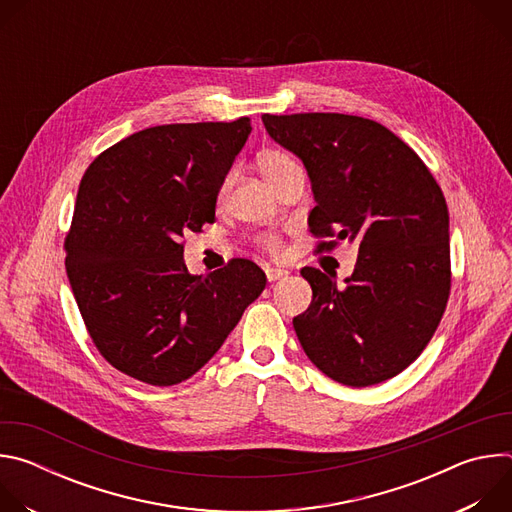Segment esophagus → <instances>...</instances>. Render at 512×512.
Returning a JSON list of instances; mask_svg holds the SVG:
<instances>
[{"label":"esophagus","instance_id":"34e87169","mask_svg":"<svg viewBox=\"0 0 512 512\" xmlns=\"http://www.w3.org/2000/svg\"><path fill=\"white\" fill-rule=\"evenodd\" d=\"M265 273H267V279H269V281H277V279H283V277L289 275V271L283 269V267H267Z\"/></svg>","mask_w":512,"mask_h":512}]
</instances>
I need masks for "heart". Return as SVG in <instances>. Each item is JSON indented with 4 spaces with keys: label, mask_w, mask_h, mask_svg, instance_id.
<instances>
[{
    "label": "heart",
    "mask_w": 512,
    "mask_h": 512,
    "mask_svg": "<svg viewBox=\"0 0 512 512\" xmlns=\"http://www.w3.org/2000/svg\"><path fill=\"white\" fill-rule=\"evenodd\" d=\"M300 168L298 162L291 158L289 154L285 152H279V150H269V152H263L259 156V170L261 174L265 176V180L269 184H273L275 180H279L281 176H285L287 172ZM229 184V182H227ZM225 184V188H227ZM263 245L269 249V251H277V239L275 237H265L263 239Z\"/></svg>",
    "instance_id": "1"
}]
</instances>
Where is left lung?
<instances>
[{
  "label": "left lung",
  "instance_id": "obj_1",
  "mask_svg": "<svg viewBox=\"0 0 512 512\" xmlns=\"http://www.w3.org/2000/svg\"><path fill=\"white\" fill-rule=\"evenodd\" d=\"M298 156L316 206L314 235L358 241L344 285L316 267L310 308L294 318L316 367L348 387L379 385L423 352L450 296V212L419 156L385 125L342 113L263 115ZM334 243H324L332 247Z\"/></svg>",
  "mask_w": 512,
  "mask_h": 512
}]
</instances>
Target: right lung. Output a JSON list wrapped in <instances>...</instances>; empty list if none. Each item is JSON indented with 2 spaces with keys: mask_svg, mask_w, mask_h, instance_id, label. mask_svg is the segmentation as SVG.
Here are the masks:
<instances>
[{
  "mask_svg": "<svg viewBox=\"0 0 512 512\" xmlns=\"http://www.w3.org/2000/svg\"><path fill=\"white\" fill-rule=\"evenodd\" d=\"M249 133V117L150 127L111 145L81 180L68 283L99 352L141 383L170 387L198 373L265 289L249 259L190 275L180 243L214 221Z\"/></svg>",
  "mask_w": 512,
  "mask_h": 512,
  "instance_id": "obj_1",
  "label": "right lung"
}]
</instances>
